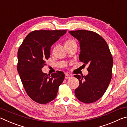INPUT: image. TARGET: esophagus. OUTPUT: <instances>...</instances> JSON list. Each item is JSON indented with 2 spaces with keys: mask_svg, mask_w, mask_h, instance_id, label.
I'll use <instances>...</instances> for the list:
<instances>
[{
  "mask_svg": "<svg viewBox=\"0 0 127 127\" xmlns=\"http://www.w3.org/2000/svg\"><path fill=\"white\" fill-rule=\"evenodd\" d=\"M71 77H72V76H71V75H70V74H65V79L69 78Z\"/></svg>",
  "mask_w": 127,
  "mask_h": 127,
  "instance_id": "obj_1",
  "label": "esophagus"
}]
</instances>
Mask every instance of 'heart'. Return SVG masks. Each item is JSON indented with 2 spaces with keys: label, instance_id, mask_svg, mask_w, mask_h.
<instances>
[{
  "label": "heart",
  "instance_id": "b5f03b06",
  "mask_svg": "<svg viewBox=\"0 0 127 127\" xmlns=\"http://www.w3.org/2000/svg\"><path fill=\"white\" fill-rule=\"evenodd\" d=\"M75 43H76V41H75V40H73V39H68L65 41V45H68L75 44Z\"/></svg>",
  "mask_w": 127,
  "mask_h": 127
}]
</instances>
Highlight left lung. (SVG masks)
<instances>
[{"label":"left lung","mask_w":127,"mask_h":127,"mask_svg":"<svg viewBox=\"0 0 127 127\" xmlns=\"http://www.w3.org/2000/svg\"><path fill=\"white\" fill-rule=\"evenodd\" d=\"M69 33L79 41V61L89 64L87 76H74L79 82L75 95L81 102H94L102 97L110 82L112 55L106 42L97 33L85 30L69 31Z\"/></svg>","instance_id":"8db88e82"}]
</instances>
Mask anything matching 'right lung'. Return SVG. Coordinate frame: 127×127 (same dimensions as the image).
I'll list each match as a JSON object with an SVG mask.
<instances>
[{
  "mask_svg": "<svg viewBox=\"0 0 127 127\" xmlns=\"http://www.w3.org/2000/svg\"><path fill=\"white\" fill-rule=\"evenodd\" d=\"M66 30H35L28 34L18 50L17 70L28 96L34 101L45 104L55 99L65 75L57 70L50 75L41 69L50 56L53 44Z\"/></svg>",
  "mask_w": 127,
  "mask_h": 127,
  "instance_id": "add662e5",
  "label": "right lung"
}]
</instances>
